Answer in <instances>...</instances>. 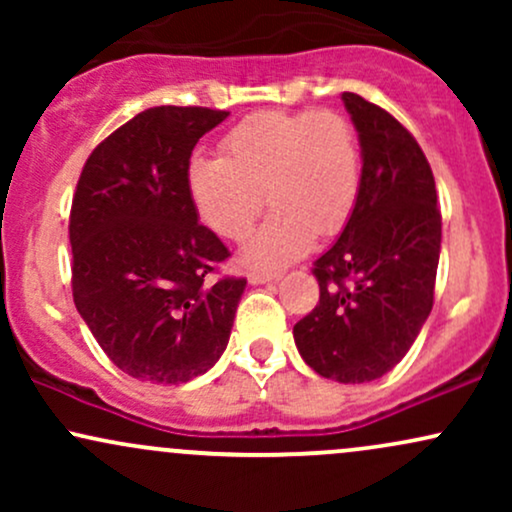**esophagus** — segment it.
Instances as JSON below:
<instances>
[{"mask_svg": "<svg viewBox=\"0 0 512 512\" xmlns=\"http://www.w3.org/2000/svg\"><path fill=\"white\" fill-rule=\"evenodd\" d=\"M274 279H279V276L276 274H267V272H250V276H248V281L252 286H257V284H269V281H274Z\"/></svg>", "mask_w": 512, "mask_h": 512, "instance_id": "34e87169", "label": "esophagus"}]
</instances>
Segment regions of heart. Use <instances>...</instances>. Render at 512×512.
Segmentation results:
<instances>
[{
	"label": "heart",
	"instance_id": "heart-1",
	"mask_svg": "<svg viewBox=\"0 0 512 512\" xmlns=\"http://www.w3.org/2000/svg\"><path fill=\"white\" fill-rule=\"evenodd\" d=\"M221 151L223 158H192L187 192L199 219L231 240L250 231L267 195L274 211L243 245L245 267H286L315 236H337L356 207V132L334 110L257 113L228 132Z\"/></svg>",
	"mask_w": 512,
	"mask_h": 512
}]
</instances>
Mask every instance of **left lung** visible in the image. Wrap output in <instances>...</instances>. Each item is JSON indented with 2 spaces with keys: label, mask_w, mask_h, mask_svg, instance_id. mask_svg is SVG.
Segmentation results:
<instances>
[{
  "label": "left lung",
  "mask_w": 512,
  "mask_h": 512,
  "mask_svg": "<svg viewBox=\"0 0 512 512\" xmlns=\"http://www.w3.org/2000/svg\"><path fill=\"white\" fill-rule=\"evenodd\" d=\"M342 101L361 144V190L342 236L315 260L320 303L293 339L315 373L349 385L395 368L431 315L440 211L416 139L366 98Z\"/></svg>",
  "instance_id": "obj_1"
}]
</instances>
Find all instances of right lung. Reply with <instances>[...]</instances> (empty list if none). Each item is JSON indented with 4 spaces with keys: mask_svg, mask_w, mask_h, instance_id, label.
<instances>
[{
    "mask_svg": "<svg viewBox=\"0 0 512 512\" xmlns=\"http://www.w3.org/2000/svg\"><path fill=\"white\" fill-rule=\"evenodd\" d=\"M226 110L161 105L88 156L69 216L74 305L117 368L180 385L219 361L245 279L211 281L226 245L199 223L187 166Z\"/></svg>",
    "mask_w": 512,
    "mask_h": 512,
    "instance_id": "add662e5",
    "label": "right lung"
}]
</instances>
